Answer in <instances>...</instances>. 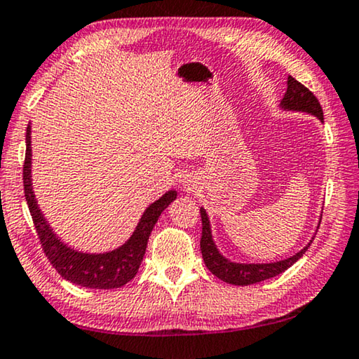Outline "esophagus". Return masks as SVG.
Segmentation results:
<instances>
[{"label": "esophagus", "mask_w": 359, "mask_h": 359, "mask_svg": "<svg viewBox=\"0 0 359 359\" xmlns=\"http://www.w3.org/2000/svg\"><path fill=\"white\" fill-rule=\"evenodd\" d=\"M195 180H185V187H187V190H195Z\"/></svg>", "instance_id": "esophagus-1"}]
</instances>
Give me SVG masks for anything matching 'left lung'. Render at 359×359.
Returning <instances> with one entry per match:
<instances>
[{
    "label": "left lung",
    "instance_id": "left-lung-1",
    "mask_svg": "<svg viewBox=\"0 0 359 359\" xmlns=\"http://www.w3.org/2000/svg\"><path fill=\"white\" fill-rule=\"evenodd\" d=\"M280 104L283 106V109L311 112V114H314L318 119L324 122V114H323V108H320L319 100L313 95V92H309L303 83H299L298 80H295L292 76H288L287 92ZM200 212H201V224H203L200 247H201L205 264L214 276L227 283H233V285H251V283L263 282L266 279H271V277L282 274L283 271H287L288 267L295 264L297 261L304 255V251L308 250L309 245H311L308 243V247H304L295 256H292V258L283 259V261H277V263H271V264L231 263V261L226 259L221 253H219L216 245L212 242L210 221H208L206 211L200 210Z\"/></svg>",
    "mask_w": 359,
    "mask_h": 359
}]
</instances>
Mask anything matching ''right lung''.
I'll use <instances>...</instances> for the list:
<instances>
[{"instance_id":"add662e5","label":"right lung","mask_w":359,"mask_h":359,"mask_svg":"<svg viewBox=\"0 0 359 359\" xmlns=\"http://www.w3.org/2000/svg\"><path fill=\"white\" fill-rule=\"evenodd\" d=\"M30 127L27 128L25 135V159L22 165V179H24V194L29 211L32 214L36 235L45 251L46 258L53 267L60 272L64 279L77 283L80 287L100 288V290H111V288H119L126 285L135 277L138 267L147 251L148 238L151 233L154 224L161 212L169 206L170 201L175 200L177 194L168 191L158 201L147 208L140 222H138L137 231L128 238L126 245L121 248L104 255H85L67 248L60 240L55 237L51 229L48 227L45 219L36 206L34 191H32L30 180Z\"/></svg>"}]
</instances>
